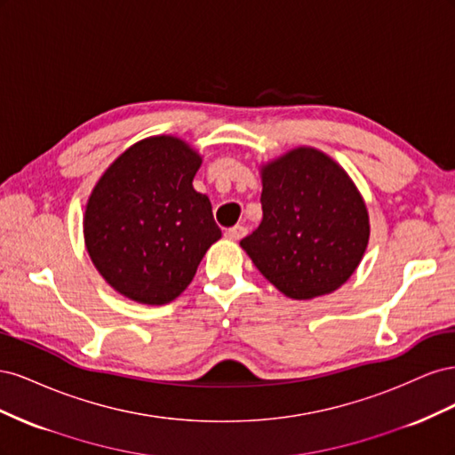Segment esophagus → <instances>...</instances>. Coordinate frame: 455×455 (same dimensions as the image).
Instances as JSON below:
<instances>
[{
    "instance_id": "1",
    "label": "esophagus",
    "mask_w": 455,
    "mask_h": 455,
    "mask_svg": "<svg viewBox=\"0 0 455 455\" xmlns=\"http://www.w3.org/2000/svg\"><path fill=\"white\" fill-rule=\"evenodd\" d=\"M246 235V228L244 226H233L228 229V237L233 241H239Z\"/></svg>"
}]
</instances>
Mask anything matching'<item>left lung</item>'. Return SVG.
Here are the masks:
<instances>
[{
    "instance_id": "left-lung-1",
    "label": "left lung",
    "mask_w": 455,
    "mask_h": 455,
    "mask_svg": "<svg viewBox=\"0 0 455 455\" xmlns=\"http://www.w3.org/2000/svg\"><path fill=\"white\" fill-rule=\"evenodd\" d=\"M261 222L241 241L264 277L292 299L338 291L370 239L366 203L324 151L298 146L259 167Z\"/></svg>"
}]
</instances>
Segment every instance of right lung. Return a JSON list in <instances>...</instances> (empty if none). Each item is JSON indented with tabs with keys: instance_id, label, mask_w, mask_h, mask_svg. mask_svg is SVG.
Returning <instances> with one entry per match:
<instances>
[{
	"instance_id": "obj_1",
	"label": "right lung",
	"mask_w": 455,
	"mask_h": 455,
	"mask_svg": "<svg viewBox=\"0 0 455 455\" xmlns=\"http://www.w3.org/2000/svg\"><path fill=\"white\" fill-rule=\"evenodd\" d=\"M201 163L182 139L149 136L123 151L92 188L85 246L119 294L146 306L169 304L222 237L209 197L194 189Z\"/></svg>"
}]
</instances>
